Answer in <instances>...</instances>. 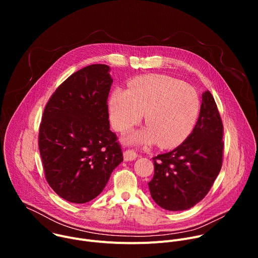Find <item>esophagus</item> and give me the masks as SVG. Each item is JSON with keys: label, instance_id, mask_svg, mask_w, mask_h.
Segmentation results:
<instances>
[{"label": "esophagus", "instance_id": "1", "mask_svg": "<svg viewBox=\"0 0 258 258\" xmlns=\"http://www.w3.org/2000/svg\"><path fill=\"white\" fill-rule=\"evenodd\" d=\"M137 157H138V154L134 150H127L123 153L124 161H133V160H136Z\"/></svg>", "mask_w": 258, "mask_h": 258}]
</instances>
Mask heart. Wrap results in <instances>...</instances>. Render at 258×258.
Masks as SVG:
<instances>
[{"instance_id":"heart-1","label":"heart","mask_w":258,"mask_h":258,"mask_svg":"<svg viewBox=\"0 0 258 258\" xmlns=\"http://www.w3.org/2000/svg\"><path fill=\"white\" fill-rule=\"evenodd\" d=\"M199 109L198 94L191 86L161 75L137 78L126 91L114 90L108 101L110 121L118 132L139 123L145 113L147 127L126 134L125 143H158L161 148H172L190 135Z\"/></svg>"}]
</instances>
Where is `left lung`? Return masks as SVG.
Listing matches in <instances>:
<instances>
[{
  "mask_svg": "<svg viewBox=\"0 0 258 258\" xmlns=\"http://www.w3.org/2000/svg\"><path fill=\"white\" fill-rule=\"evenodd\" d=\"M223 131L215 101L205 91L192 133L172 151L153 158L154 176L148 186L160 207L186 210L206 196L222 168Z\"/></svg>",
  "mask_w": 258,
  "mask_h": 258,
  "instance_id": "1",
  "label": "left lung"
}]
</instances>
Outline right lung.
<instances>
[{
	"label": "right lung",
	"instance_id": "right-lung-1",
	"mask_svg": "<svg viewBox=\"0 0 258 258\" xmlns=\"http://www.w3.org/2000/svg\"><path fill=\"white\" fill-rule=\"evenodd\" d=\"M110 70L93 64L73 73L44 110L39 148L46 178L57 195L71 203L96 198L123 160L109 124Z\"/></svg>",
	"mask_w": 258,
	"mask_h": 258
}]
</instances>
